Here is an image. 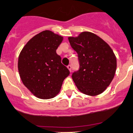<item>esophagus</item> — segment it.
<instances>
[{
    "label": "esophagus",
    "mask_w": 133,
    "mask_h": 133,
    "mask_svg": "<svg viewBox=\"0 0 133 133\" xmlns=\"http://www.w3.org/2000/svg\"><path fill=\"white\" fill-rule=\"evenodd\" d=\"M67 68H68V69H69V70H70V72H71L72 66H71V65H70V64H69V65L67 66Z\"/></svg>",
    "instance_id": "obj_1"
}]
</instances>
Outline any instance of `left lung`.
<instances>
[{
    "label": "left lung",
    "instance_id": "8db88e82",
    "mask_svg": "<svg viewBox=\"0 0 133 133\" xmlns=\"http://www.w3.org/2000/svg\"><path fill=\"white\" fill-rule=\"evenodd\" d=\"M69 41L78 54L80 67L72 75L76 87L88 96H96L107 88L115 76L116 57L109 45L91 32H82Z\"/></svg>",
    "mask_w": 133,
    "mask_h": 133
}]
</instances>
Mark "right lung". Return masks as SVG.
Instances as JSON below:
<instances>
[{"instance_id": "right-lung-1", "label": "right lung", "mask_w": 133, "mask_h": 133, "mask_svg": "<svg viewBox=\"0 0 133 133\" xmlns=\"http://www.w3.org/2000/svg\"><path fill=\"white\" fill-rule=\"evenodd\" d=\"M63 37L45 30L31 39L18 58V71L24 86L41 99L53 98L70 74L56 53Z\"/></svg>"}]
</instances>
